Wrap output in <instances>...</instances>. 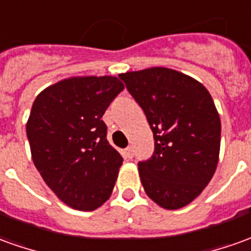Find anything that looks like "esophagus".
Returning a JSON list of instances; mask_svg holds the SVG:
<instances>
[{"instance_id":"esophagus-1","label":"esophagus","mask_w":251,"mask_h":251,"mask_svg":"<svg viewBox=\"0 0 251 251\" xmlns=\"http://www.w3.org/2000/svg\"><path fill=\"white\" fill-rule=\"evenodd\" d=\"M124 153H125V157H127V159H131V157L134 156V152H133V148H131V147H127V148L124 151Z\"/></svg>"}]
</instances>
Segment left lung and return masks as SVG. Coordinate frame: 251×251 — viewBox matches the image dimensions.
Wrapping results in <instances>:
<instances>
[{"instance_id":"8db88e82","label":"left lung","mask_w":251,"mask_h":251,"mask_svg":"<svg viewBox=\"0 0 251 251\" xmlns=\"http://www.w3.org/2000/svg\"><path fill=\"white\" fill-rule=\"evenodd\" d=\"M120 77L153 131V156L138 163L144 190L164 209L186 206L219 163L222 124L211 94L196 78L163 66Z\"/></svg>"}]
</instances>
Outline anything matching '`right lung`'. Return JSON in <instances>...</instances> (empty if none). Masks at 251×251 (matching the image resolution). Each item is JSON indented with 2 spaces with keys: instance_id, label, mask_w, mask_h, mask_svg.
<instances>
[{
  "instance_id": "right-lung-1",
  "label": "right lung",
  "mask_w": 251,
  "mask_h": 251,
  "mask_svg": "<svg viewBox=\"0 0 251 251\" xmlns=\"http://www.w3.org/2000/svg\"><path fill=\"white\" fill-rule=\"evenodd\" d=\"M125 85L115 76H75L45 88L27 121L36 170L64 204L95 211L113 193L122 156L101 117Z\"/></svg>"
}]
</instances>
